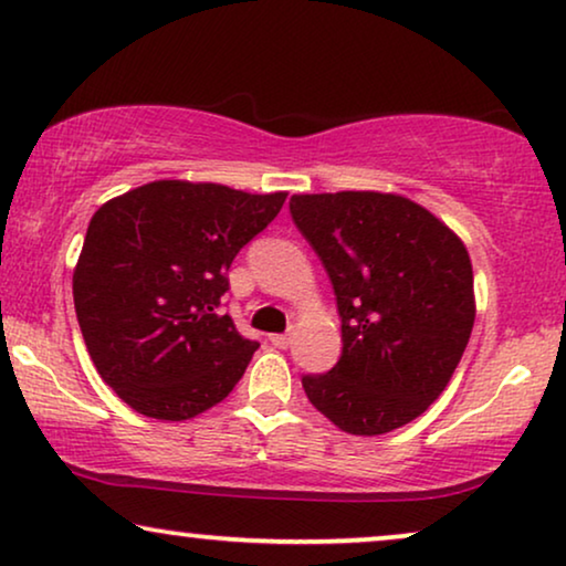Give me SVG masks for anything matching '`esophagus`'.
<instances>
[{
	"mask_svg": "<svg viewBox=\"0 0 566 566\" xmlns=\"http://www.w3.org/2000/svg\"><path fill=\"white\" fill-rule=\"evenodd\" d=\"M270 343H273L275 347H281V350H285V347L291 345V335H270Z\"/></svg>",
	"mask_w": 566,
	"mask_h": 566,
	"instance_id": "34e87169",
	"label": "esophagus"
}]
</instances>
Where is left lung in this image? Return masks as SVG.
<instances>
[{"label": "left lung", "instance_id": "1", "mask_svg": "<svg viewBox=\"0 0 566 566\" xmlns=\"http://www.w3.org/2000/svg\"><path fill=\"white\" fill-rule=\"evenodd\" d=\"M291 216L319 254L343 319V355L304 376L312 405L350 436L412 422L451 381L474 327L467 247L397 192L293 196Z\"/></svg>", "mask_w": 566, "mask_h": 566}]
</instances>
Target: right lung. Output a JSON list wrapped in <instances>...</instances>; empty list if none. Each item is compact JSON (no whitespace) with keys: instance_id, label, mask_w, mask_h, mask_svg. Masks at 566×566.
<instances>
[{"instance_id":"1","label":"right lung","mask_w":566,"mask_h":566,"mask_svg":"<svg viewBox=\"0 0 566 566\" xmlns=\"http://www.w3.org/2000/svg\"><path fill=\"white\" fill-rule=\"evenodd\" d=\"M289 192L157 180L92 216L74 308L103 381L138 415L190 420L229 397L258 343L219 314L237 252Z\"/></svg>"}]
</instances>
